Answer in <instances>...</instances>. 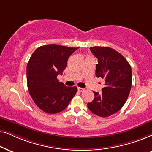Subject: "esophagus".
<instances>
[{
	"instance_id": "esophagus-1",
	"label": "esophagus",
	"mask_w": 152,
	"mask_h": 152,
	"mask_svg": "<svg viewBox=\"0 0 152 152\" xmlns=\"http://www.w3.org/2000/svg\"><path fill=\"white\" fill-rule=\"evenodd\" d=\"M85 90V89L81 88H78V91L79 92H83Z\"/></svg>"
}]
</instances>
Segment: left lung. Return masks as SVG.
<instances>
[{"instance_id":"8db88e82","label":"left lung","mask_w":152,"mask_h":152,"mask_svg":"<svg viewBox=\"0 0 152 152\" xmlns=\"http://www.w3.org/2000/svg\"><path fill=\"white\" fill-rule=\"evenodd\" d=\"M98 59L96 76L104 80L101 93L95 92L94 99L88 103L91 112L99 117L110 116L119 111L128 98L132 83V71L124 56L109 47H90Z\"/></svg>"}]
</instances>
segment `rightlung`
Masks as SVG:
<instances>
[{"instance_id":"obj_1","label":"right lung","mask_w":152,"mask_h":152,"mask_svg":"<svg viewBox=\"0 0 152 152\" xmlns=\"http://www.w3.org/2000/svg\"><path fill=\"white\" fill-rule=\"evenodd\" d=\"M77 48L48 44L37 48L30 57L27 64L28 91L44 112L56 114L64 110L77 92L76 86L66 87L57 78Z\"/></svg>"}]
</instances>
